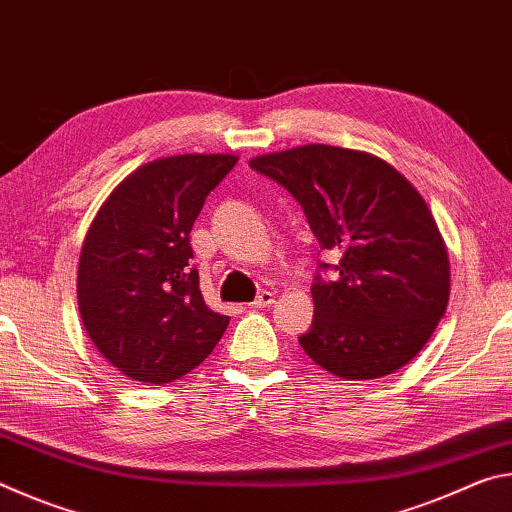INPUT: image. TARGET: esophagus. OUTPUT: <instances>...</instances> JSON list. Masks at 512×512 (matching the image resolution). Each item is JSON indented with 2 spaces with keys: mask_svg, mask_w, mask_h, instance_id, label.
I'll list each match as a JSON object with an SVG mask.
<instances>
[{
  "mask_svg": "<svg viewBox=\"0 0 512 512\" xmlns=\"http://www.w3.org/2000/svg\"><path fill=\"white\" fill-rule=\"evenodd\" d=\"M273 302H275V293L262 291L253 302H250V307H253V309H262V307H271Z\"/></svg>",
  "mask_w": 512,
  "mask_h": 512,
  "instance_id": "obj_1",
  "label": "esophagus"
}]
</instances>
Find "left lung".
Wrapping results in <instances>:
<instances>
[{"label": "left lung", "instance_id": "left-lung-1", "mask_svg": "<svg viewBox=\"0 0 512 512\" xmlns=\"http://www.w3.org/2000/svg\"><path fill=\"white\" fill-rule=\"evenodd\" d=\"M250 167L296 198L334 257L318 262L314 320L298 336L309 359L354 381L406 366L449 300L447 250L415 187L377 155L327 144L259 155Z\"/></svg>", "mask_w": 512, "mask_h": 512}]
</instances>
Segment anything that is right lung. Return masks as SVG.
<instances>
[{
    "instance_id": "add662e5",
    "label": "right lung",
    "mask_w": 512,
    "mask_h": 512,
    "mask_svg": "<svg viewBox=\"0 0 512 512\" xmlns=\"http://www.w3.org/2000/svg\"><path fill=\"white\" fill-rule=\"evenodd\" d=\"M235 155L189 153L133 171L92 221L79 311L97 350L126 377L169 384L207 359L230 318L205 305L189 232Z\"/></svg>"
}]
</instances>
